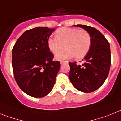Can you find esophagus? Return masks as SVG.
<instances>
[{
  "label": "esophagus",
  "mask_w": 121,
  "mask_h": 121,
  "mask_svg": "<svg viewBox=\"0 0 121 121\" xmlns=\"http://www.w3.org/2000/svg\"><path fill=\"white\" fill-rule=\"evenodd\" d=\"M68 61H61L60 62V64L61 65H63V64H66V63H68Z\"/></svg>",
  "instance_id": "34e87169"
}]
</instances>
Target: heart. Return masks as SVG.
Returning <instances> with one entry per match:
<instances>
[{
	"label": "heart",
	"mask_w": 121,
	"mask_h": 121,
	"mask_svg": "<svg viewBox=\"0 0 121 121\" xmlns=\"http://www.w3.org/2000/svg\"><path fill=\"white\" fill-rule=\"evenodd\" d=\"M92 44L90 33L78 28L64 27L58 29L55 38L49 37L47 46L53 53H57L64 47L66 49L55 55L57 60H63L74 57L76 60L84 58L89 53Z\"/></svg>",
	"instance_id": "1"
}]
</instances>
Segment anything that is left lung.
<instances>
[{
    "label": "left lung",
    "instance_id": "left-lung-1",
    "mask_svg": "<svg viewBox=\"0 0 121 121\" xmlns=\"http://www.w3.org/2000/svg\"><path fill=\"white\" fill-rule=\"evenodd\" d=\"M90 33L92 44L82 65L69 62V78L77 90L90 93L100 88L106 79L111 66L109 43L97 29L82 24L74 25Z\"/></svg>",
    "mask_w": 121,
    "mask_h": 121
}]
</instances>
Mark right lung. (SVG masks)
I'll list each match as a JSON object with an SVG mask.
<instances>
[{"mask_svg": "<svg viewBox=\"0 0 121 121\" xmlns=\"http://www.w3.org/2000/svg\"><path fill=\"white\" fill-rule=\"evenodd\" d=\"M55 29L36 27L25 31L12 49L14 77L22 91L35 98L51 92L60 68L58 61L47 46V40Z\"/></svg>", "mask_w": 121, "mask_h": 121, "instance_id": "obj_1", "label": "right lung"}]
</instances>
